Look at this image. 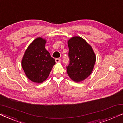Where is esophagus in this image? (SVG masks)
I'll return each mask as SVG.
<instances>
[{
    "instance_id": "34e87169",
    "label": "esophagus",
    "mask_w": 123,
    "mask_h": 123,
    "mask_svg": "<svg viewBox=\"0 0 123 123\" xmlns=\"http://www.w3.org/2000/svg\"><path fill=\"white\" fill-rule=\"evenodd\" d=\"M55 62H56V63H59V62H61V59L59 58H56L55 59Z\"/></svg>"
}]
</instances>
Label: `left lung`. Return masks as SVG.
<instances>
[{
	"label": "left lung",
	"instance_id": "left-lung-1",
	"mask_svg": "<svg viewBox=\"0 0 123 123\" xmlns=\"http://www.w3.org/2000/svg\"><path fill=\"white\" fill-rule=\"evenodd\" d=\"M69 64L67 72L74 81L81 82L92 73L96 62V55L92 47L85 40L74 36L68 41Z\"/></svg>",
	"mask_w": 123,
	"mask_h": 123
}]
</instances>
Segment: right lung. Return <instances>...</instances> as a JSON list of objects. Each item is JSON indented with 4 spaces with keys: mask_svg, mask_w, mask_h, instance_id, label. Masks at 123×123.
I'll return each instance as SVG.
<instances>
[{
    "mask_svg": "<svg viewBox=\"0 0 123 123\" xmlns=\"http://www.w3.org/2000/svg\"><path fill=\"white\" fill-rule=\"evenodd\" d=\"M46 41L38 37L27 49L22 60V67L27 78L35 83H42L50 74L55 59L45 49Z\"/></svg>",
    "mask_w": 123,
    "mask_h": 123,
    "instance_id": "add662e5",
    "label": "right lung"
}]
</instances>
